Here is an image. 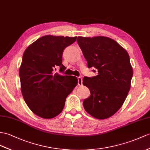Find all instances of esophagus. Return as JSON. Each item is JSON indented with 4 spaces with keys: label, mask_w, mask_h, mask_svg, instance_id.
<instances>
[{
    "label": "esophagus",
    "mask_w": 150,
    "mask_h": 150,
    "mask_svg": "<svg viewBox=\"0 0 150 150\" xmlns=\"http://www.w3.org/2000/svg\"><path fill=\"white\" fill-rule=\"evenodd\" d=\"M78 85H81L83 83V79L81 76H79V77H78Z\"/></svg>",
    "instance_id": "1"
}]
</instances>
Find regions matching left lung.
I'll list each match as a JSON object with an SVG mask.
<instances>
[{"label": "left lung", "instance_id": "8db88e82", "mask_svg": "<svg viewBox=\"0 0 150 150\" xmlns=\"http://www.w3.org/2000/svg\"><path fill=\"white\" fill-rule=\"evenodd\" d=\"M77 42L88 67L98 71L96 76H85L83 79L91 93L83 101L84 108L96 118L111 117L122 107L130 88L133 70L129 54L107 37H78Z\"/></svg>", "mask_w": 150, "mask_h": 150}]
</instances>
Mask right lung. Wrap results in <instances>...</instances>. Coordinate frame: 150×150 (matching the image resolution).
Wrapping results in <instances>:
<instances>
[{"mask_svg": "<svg viewBox=\"0 0 150 150\" xmlns=\"http://www.w3.org/2000/svg\"><path fill=\"white\" fill-rule=\"evenodd\" d=\"M76 37L45 35L25 50L20 68L21 90L25 102L39 117L50 119L62 111L65 99L77 85L73 76L55 73L59 67L64 72L62 54Z\"/></svg>", "mask_w": 150, "mask_h": 150, "instance_id": "obj_1", "label": "right lung"}]
</instances>
